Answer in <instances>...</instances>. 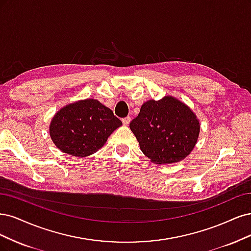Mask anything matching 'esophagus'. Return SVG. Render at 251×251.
I'll return each instance as SVG.
<instances>
[{
	"instance_id": "34e87169",
	"label": "esophagus",
	"mask_w": 251,
	"mask_h": 251,
	"mask_svg": "<svg viewBox=\"0 0 251 251\" xmlns=\"http://www.w3.org/2000/svg\"><path fill=\"white\" fill-rule=\"evenodd\" d=\"M130 121H131V118H130V117H126V118L122 119V122H123V124H124L125 126H127L129 123H130Z\"/></svg>"
}]
</instances>
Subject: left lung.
<instances>
[{
    "instance_id": "8db88e82",
    "label": "left lung",
    "mask_w": 251,
    "mask_h": 251,
    "mask_svg": "<svg viewBox=\"0 0 251 251\" xmlns=\"http://www.w3.org/2000/svg\"><path fill=\"white\" fill-rule=\"evenodd\" d=\"M129 127L142 152L157 165L175 164L187 157L200 132L197 116L172 96L145 102Z\"/></svg>"
}]
</instances>
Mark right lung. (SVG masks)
Returning a JSON list of instances; mask_svg holds the SVG:
<instances>
[{
  "mask_svg": "<svg viewBox=\"0 0 251 251\" xmlns=\"http://www.w3.org/2000/svg\"><path fill=\"white\" fill-rule=\"evenodd\" d=\"M121 125L122 122L111 109L96 99H84L70 103L56 112L49 133L55 146L63 153L86 157L102 148Z\"/></svg>",
  "mask_w": 251,
  "mask_h": 251,
  "instance_id": "obj_1",
  "label": "right lung"
}]
</instances>
